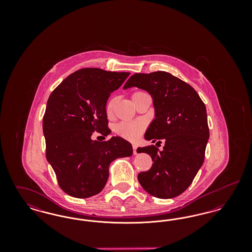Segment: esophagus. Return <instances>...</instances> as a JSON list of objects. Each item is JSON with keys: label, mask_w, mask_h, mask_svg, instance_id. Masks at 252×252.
<instances>
[{"label": "esophagus", "mask_w": 252, "mask_h": 252, "mask_svg": "<svg viewBox=\"0 0 252 252\" xmlns=\"http://www.w3.org/2000/svg\"><path fill=\"white\" fill-rule=\"evenodd\" d=\"M132 148H133V153L134 154H137V148L138 146L136 144H132Z\"/></svg>", "instance_id": "obj_1"}]
</instances>
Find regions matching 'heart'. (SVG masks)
I'll return each instance as SVG.
<instances>
[{
    "label": "heart",
    "mask_w": 252,
    "mask_h": 252,
    "mask_svg": "<svg viewBox=\"0 0 252 252\" xmlns=\"http://www.w3.org/2000/svg\"><path fill=\"white\" fill-rule=\"evenodd\" d=\"M139 93H141V92L134 93L132 96L135 95ZM116 102H117L116 97H112L108 100L107 108H106V111H107L108 115H110L112 113L113 108L116 105ZM144 129V124L142 122H122L114 127V130L118 135H120L121 137H123V138L128 139V140L136 139Z\"/></svg>",
    "instance_id": "b5f03b06"
}]
</instances>
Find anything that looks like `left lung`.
<instances>
[{"mask_svg":"<svg viewBox=\"0 0 252 252\" xmlns=\"http://www.w3.org/2000/svg\"><path fill=\"white\" fill-rule=\"evenodd\" d=\"M131 87L153 98L155 119L145 132V140L165 141L161 151L153 144L137 149L153 160L138 180L153 196L176 197L191 185L203 164L210 137L206 107L192 87L169 72L134 73L124 90Z\"/></svg>","mask_w":252,"mask_h":252,"instance_id":"left-lung-1","label":"left lung"}]
</instances>
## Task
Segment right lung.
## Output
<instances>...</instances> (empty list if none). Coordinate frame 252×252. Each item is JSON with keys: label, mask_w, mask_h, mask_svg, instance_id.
<instances>
[{"label": "right lung", "mask_w": 252, "mask_h": 252, "mask_svg": "<svg viewBox=\"0 0 252 252\" xmlns=\"http://www.w3.org/2000/svg\"><path fill=\"white\" fill-rule=\"evenodd\" d=\"M129 72L85 68L70 74L49 96L43 116L46 158L60 188L69 195L87 198L103 190L108 166L130 157L131 144L121 137L92 140L94 132L110 134L106 106Z\"/></svg>", "instance_id": "1"}]
</instances>
